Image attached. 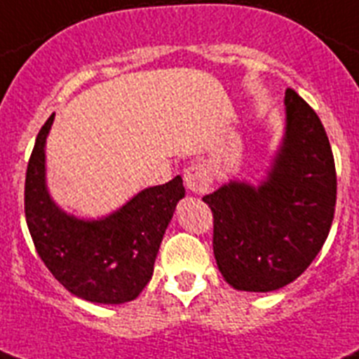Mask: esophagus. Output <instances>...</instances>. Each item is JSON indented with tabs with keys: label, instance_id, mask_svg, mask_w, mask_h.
<instances>
[{
	"label": "esophagus",
	"instance_id": "obj_1",
	"mask_svg": "<svg viewBox=\"0 0 359 359\" xmlns=\"http://www.w3.org/2000/svg\"><path fill=\"white\" fill-rule=\"evenodd\" d=\"M184 182L189 191L198 195L206 194L208 189L212 188L213 182L212 168L208 164H201V162L188 165L184 171Z\"/></svg>",
	"mask_w": 359,
	"mask_h": 359
}]
</instances>
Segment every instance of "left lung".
I'll use <instances>...</instances> for the list:
<instances>
[{
	"instance_id": "8db88e82",
	"label": "left lung",
	"mask_w": 359,
	"mask_h": 359,
	"mask_svg": "<svg viewBox=\"0 0 359 359\" xmlns=\"http://www.w3.org/2000/svg\"><path fill=\"white\" fill-rule=\"evenodd\" d=\"M285 135L257 186L230 180L203 197L213 212V254L236 290L272 292L305 272L327 241L336 168L325 128L294 89Z\"/></svg>"
}]
</instances>
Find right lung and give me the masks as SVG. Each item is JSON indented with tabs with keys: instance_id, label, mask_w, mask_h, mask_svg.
I'll use <instances>...</instances> for the list:
<instances>
[{
	"instance_id": "add662e5",
	"label": "right lung",
	"mask_w": 359,
	"mask_h": 359,
	"mask_svg": "<svg viewBox=\"0 0 359 359\" xmlns=\"http://www.w3.org/2000/svg\"><path fill=\"white\" fill-rule=\"evenodd\" d=\"M53 122L50 114L27 165L25 219L36 252L76 297L102 305L133 301L151 279L165 228L186 194L182 177L138 191L100 219L71 215L47 188L45 142Z\"/></svg>"
}]
</instances>
